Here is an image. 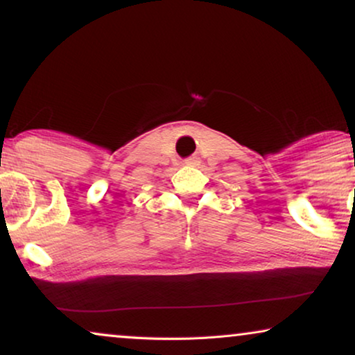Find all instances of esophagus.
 <instances>
[{
  "instance_id": "esophagus-1",
  "label": "esophagus",
  "mask_w": 355,
  "mask_h": 355,
  "mask_svg": "<svg viewBox=\"0 0 355 355\" xmlns=\"http://www.w3.org/2000/svg\"><path fill=\"white\" fill-rule=\"evenodd\" d=\"M186 164H189V166H192V164H196L197 163V158L196 157H191V158H187L186 162H184Z\"/></svg>"
}]
</instances>
